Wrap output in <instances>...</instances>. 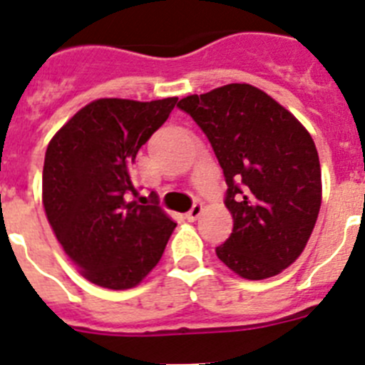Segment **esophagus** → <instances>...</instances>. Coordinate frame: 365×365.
Wrapping results in <instances>:
<instances>
[{
	"instance_id": "34e87169",
	"label": "esophagus",
	"mask_w": 365,
	"mask_h": 365,
	"mask_svg": "<svg viewBox=\"0 0 365 365\" xmlns=\"http://www.w3.org/2000/svg\"><path fill=\"white\" fill-rule=\"evenodd\" d=\"M202 211H203L202 203H195V205H192V207H190V209H189V212H185V218L189 220V222H195V220L200 218V215H202Z\"/></svg>"
}]
</instances>
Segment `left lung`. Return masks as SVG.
<instances>
[{
	"label": "left lung",
	"instance_id": "8db88e82",
	"mask_svg": "<svg viewBox=\"0 0 365 365\" xmlns=\"http://www.w3.org/2000/svg\"><path fill=\"white\" fill-rule=\"evenodd\" d=\"M178 107L203 130L225 176L232 232L216 256L247 280L274 277L304 251L322 203L313 138L260 88L231 83Z\"/></svg>",
	"mask_w": 365,
	"mask_h": 365
}]
</instances>
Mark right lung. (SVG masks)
<instances>
[{"label":"right lung","instance_id":"add662e5","mask_svg":"<svg viewBox=\"0 0 365 365\" xmlns=\"http://www.w3.org/2000/svg\"><path fill=\"white\" fill-rule=\"evenodd\" d=\"M178 98H103L85 105L45 153L43 207L65 255L93 284L138 285L160 262L176 223L158 196L140 205L130 169Z\"/></svg>","mask_w":365,"mask_h":365}]
</instances>
